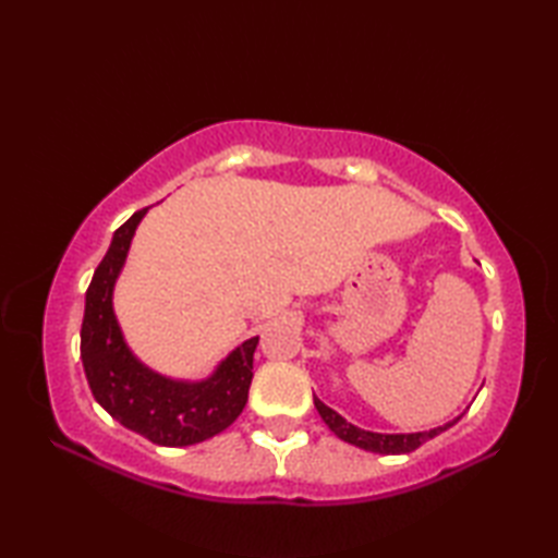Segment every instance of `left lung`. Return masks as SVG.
<instances>
[{"instance_id": "left-lung-1", "label": "left lung", "mask_w": 558, "mask_h": 558, "mask_svg": "<svg viewBox=\"0 0 558 558\" xmlns=\"http://www.w3.org/2000/svg\"><path fill=\"white\" fill-rule=\"evenodd\" d=\"M314 405H316L318 414H322V420L328 424V429L333 432L338 438H342V441L360 446L364 450H372V453H384V456L412 453L414 448H420L422 444L429 441V438L446 432L448 426H453L460 420V417H456L453 422H448L444 426H436V429L417 432V434H376V432H364V429H360V426L350 424L345 417H340L336 410L324 405L318 398H314Z\"/></svg>"}]
</instances>
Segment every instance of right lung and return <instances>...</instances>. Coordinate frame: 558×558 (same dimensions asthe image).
I'll list each match as a JSON object with an SVG mask.
<instances>
[{"mask_svg": "<svg viewBox=\"0 0 558 558\" xmlns=\"http://www.w3.org/2000/svg\"><path fill=\"white\" fill-rule=\"evenodd\" d=\"M146 210H136L114 230L108 254L93 272L81 324L83 372L93 398L126 429L158 446H192L228 429L240 417L252 386L258 338L232 350L206 381H172L134 357L117 324L112 290Z\"/></svg>", "mask_w": 558, "mask_h": 558, "instance_id": "obj_1", "label": "right lung"}]
</instances>
